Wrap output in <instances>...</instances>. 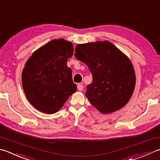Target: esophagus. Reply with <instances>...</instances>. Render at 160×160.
Wrapping results in <instances>:
<instances>
[{
	"label": "esophagus",
	"instance_id": "34e87169",
	"mask_svg": "<svg viewBox=\"0 0 160 160\" xmlns=\"http://www.w3.org/2000/svg\"><path fill=\"white\" fill-rule=\"evenodd\" d=\"M77 88H78V90H79V91H81V90H83V85H81V84H79L77 86Z\"/></svg>",
	"mask_w": 160,
	"mask_h": 160
}]
</instances>
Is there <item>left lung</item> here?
I'll return each instance as SVG.
<instances>
[{
  "mask_svg": "<svg viewBox=\"0 0 160 160\" xmlns=\"http://www.w3.org/2000/svg\"><path fill=\"white\" fill-rule=\"evenodd\" d=\"M74 56L86 63L92 75L86 96L102 114L119 110L134 92V68L126 55L110 41L78 44Z\"/></svg>",
  "mask_w": 160,
  "mask_h": 160,
  "instance_id": "obj_1",
  "label": "left lung"
}]
</instances>
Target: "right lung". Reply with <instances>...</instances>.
<instances>
[{
    "label": "right lung",
    "mask_w": 160,
    "mask_h": 160,
    "mask_svg": "<svg viewBox=\"0 0 160 160\" xmlns=\"http://www.w3.org/2000/svg\"><path fill=\"white\" fill-rule=\"evenodd\" d=\"M73 45L63 38L54 39L39 48L25 64L22 85L32 106L45 114L59 110L76 92L72 70L67 66Z\"/></svg>",
    "instance_id": "right-lung-1"
}]
</instances>
